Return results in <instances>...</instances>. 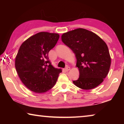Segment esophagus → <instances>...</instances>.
Returning a JSON list of instances; mask_svg holds the SVG:
<instances>
[{"instance_id": "34e87169", "label": "esophagus", "mask_w": 124, "mask_h": 124, "mask_svg": "<svg viewBox=\"0 0 124 124\" xmlns=\"http://www.w3.org/2000/svg\"><path fill=\"white\" fill-rule=\"evenodd\" d=\"M70 69V68L69 67H67L65 68V70H66V71H68V70H69Z\"/></svg>"}]
</instances>
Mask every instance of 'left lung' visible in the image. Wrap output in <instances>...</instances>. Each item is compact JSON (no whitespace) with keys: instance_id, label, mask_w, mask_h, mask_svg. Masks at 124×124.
<instances>
[{"instance_id":"1","label":"left lung","mask_w":124,"mask_h":124,"mask_svg":"<svg viewBox=\"0 0 124 124\" xmlns=\"http://www.w3.org/2000/svg\"><path fill=\"white\" fill-rule=\"evenodd\" d=\"M62 40L77 59L79 76L76 86L90 90L99 85L109 72L111 57L106 43L92 31L79 28L63 34Z\"/></svg>"}]
</instances>
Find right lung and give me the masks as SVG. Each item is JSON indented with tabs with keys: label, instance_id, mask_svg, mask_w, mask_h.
Returning a JSON list of instances; mask_svg holds the SVG:
<instances>
[{
	"label": "right lung",
	"instance_id": "obj_1",
	"mask_svg": "<svg viewBox=\"0 0 124 124\" xmlns=\"http://www.w3.org/2000/svg\"><path fill=\"white\" fill-rule=\"evenodd\" d=\"M59 35L40 32L30 37L20 46L15 60V67L25 86L36 93H45L56 82L60 69L55 68L48 52L55 46Z\"/></svg>",
	"mask_w": 124,
	"mask_h": 124
}]
</instances>
